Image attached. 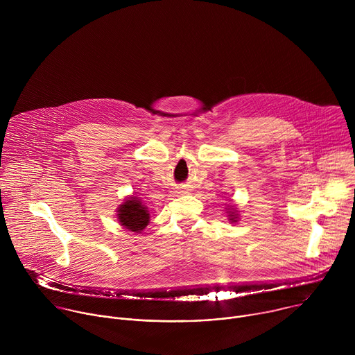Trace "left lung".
I'll list each match as a JSON object with an SVG mask.
<instances>
[{"label":"left lung","instance_id":"obj_1","mask_svg":"<svg viewBox=\"0 0 355 355\" xmlns=\"http://www.w3.org/2000/svg\"><path fill=\"white\" fill-rule=\"evenodd\" d=\"M229 216H230V220H232V222H237V220H236V219H237V218H236V215H234V212H230V215H229Z\"/></svg>","mask_w":355,"mask_h":355}]
</instances>
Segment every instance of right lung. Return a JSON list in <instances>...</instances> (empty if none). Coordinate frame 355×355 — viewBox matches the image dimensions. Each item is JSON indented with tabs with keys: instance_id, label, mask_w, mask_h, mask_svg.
<instances>
[{
	"instance_id": "1",
	"label": "right lung",
	"mask_w": 355,
	"mask_h": 355,
	"mask_svg": "<svg viewBox=\"0 0 355 355\" xmlns=\"http://www.w3.org/2000/svg\"><path fill=\"white\" fill-rule=\"evenodd\" d=\"M118 212L119 222L130 232H141L147 226L150 219L146 207L141 205V202L136 196L126 199V202L121 205Z\"/></svg>"
}]
</instances>
